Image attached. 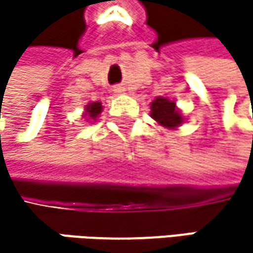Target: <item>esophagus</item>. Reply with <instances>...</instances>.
<instances>
[{
    "label": "esophagus",
    "mask_w": 253,
    "mask_h": 253,
    "mask_svg": "<svg viewBox=\"0 0 253 253\" xmlns=\"http://www.w3.org/2000/svg\"><path fill=\"white\" fill-rule=\"evenodd\" d=\"M125 90H126V87H125V86H122V84L114 86V92H116V93H123Z\"/></svg>",
    "instance_id": "esophagus-1"
}]
</instances>
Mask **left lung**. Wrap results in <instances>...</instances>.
<instances>
[{"label": "left lung", "instance_id": "8db88e82", "mask_svg": "<svg viewBox=\"0 0 253 253\" xmlns=\"http://www.w3.org/2000/svg\"><path fill=\"white\" fill-rule=\"evenodd\" d=\"M151 117L157 120L161 126L174 128L180 123H183L181 114L177 111L176 104L169 101L167 98H155L151 104Z\"/></svg>", "mask_w": 253, "mask_h": 253}]
</instances>
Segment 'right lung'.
I'll use <instances>...</instances> for the list:
<instances>
[{
  "label": "right lung",
  "instance_id": "obj_1",
  "mask_svg": "<svg viewBox=\"0 0 253 253\" xmlns=\"http://www.w3.org/2000/svg\"><path fill=\"white\" fill-rule=\"evenodd\" d=\"M101 110H102L101 102H92V104H89L86 107V114L84 116H87L89 119H96L98 114L101 113Z\"/></svg>",
  "mask_w": 253,
  "mask_h": 253
}]
</instances>
